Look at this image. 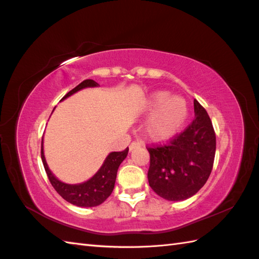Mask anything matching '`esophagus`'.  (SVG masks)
Returning a JSON list of instances; mask_svg holds the SVG:
<instances>
[{
    "label": "esophagus",
    "mask_w": 259,
    "mask_h": 259,
    "mask_svg": "<svg viewBox=\"0 0 259 259\" xmlns=\"http://www.w3.org/2000/svg\"><path fill=\"white\" fill-rule=\"evenodd\" d=\"M141 146V144H140V142H137V141H134L133 142V144H131L130 146H129V150L130 151H133V150H135L136 149V148H139Z\"/></svg>",
    "instance_id": "1"
}]
</instances>
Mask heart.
Instances as JSON below:
<instances>
[{
  "instance_id": "1",
  "label": "heart",
  "mask_w": 259,
  "mask_h": 259,
  "mask_svg": "<svg viewBox=\"0 0 259 259\" xmlns=\"http://www.w3.org/2000/svg\"><path fill=\"white\" fill-rule=\"evenodd\" d=\"M144 111L151 113L144 133L153 142L168 141L176 136L188 117V104L184 98L170 96L168 91H156L147 98Z\"/></svg>"
}]
</instances>
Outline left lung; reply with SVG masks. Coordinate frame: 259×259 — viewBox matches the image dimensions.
<instances>
[{
    "instance_id": "left-lung-1",
    "label": "left lung",
    "mask_w": 259,
    "mask_h": 259,
    "mask_svg": "<svg viewBox=\"0 0 259 259\" xmlns=\"http://www.w3.org/2000/svg\"><path fill=\"white\" fill-rule=\"evenodd\" d=\"M195 119L167 146L148 148V181L158 196L169 201L186 200L206 184L212 170L216 136L205 109L194 100Z\"/></svg>"
}]
</instances>
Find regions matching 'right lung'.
<instances>
[{"instance_id":"add662e5","label":"right lung","mask_w":259,"mask_h":259,"mask_svg":"<svg viewBox=\"0 0 259 259\" xmlns=\"http://www.w3.org/2000/svg\"><path fill=\"white\" fill-rule=\"evenodd\" d=\"M99 87V83L95 80H84L82 81L79 85H76L74 89L68 92L62 99L69 98L70 96L74 95L85 88H96ZM129 148L125 150L120 152H110L104 159L102 166L100 169L92 176V177L81 184H65L63 181L59 180L53 172L49 168L46 157H45V150H43V138H42V146H41V158L43 166H45L46 172L48 175V178L50 180L53 188L57 190L58 194L61 196L64 200L72 203L74 206L78 207H96L101 205V203L107 199V198L111 195V192L114 188L115 178H117L118 168L122 162L125 157L128 156Z\"/></svg>"}]
</instances>
